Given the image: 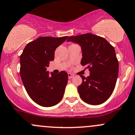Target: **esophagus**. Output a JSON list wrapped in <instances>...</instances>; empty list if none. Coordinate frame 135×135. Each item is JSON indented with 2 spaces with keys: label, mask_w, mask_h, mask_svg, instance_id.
Segmentation results:
<instances>
[{
  "label": "esophagus",
  "mask_w": 135,
  "mask_h": 135,
  "mask_svg": "<svg viewBox=\"0 0 135 135\" xmlns=\"http://www.w3.org/2000/svg\"><path fill=\"white\" fill-rule=\"evenodd\" d=\"M68 76H69V79H71V78H72L74 77V75L72 74L69 73V74H68Z\"/></svg>",
  "instance_id": "1"
}]
</instances>
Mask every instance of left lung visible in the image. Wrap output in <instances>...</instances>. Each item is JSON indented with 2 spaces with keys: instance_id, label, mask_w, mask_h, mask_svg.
Segmentation results:
<instances>
[{
  "instance_id": "8db88e82",
  "label": "left lung",
  "mask_w": 135,
  "mask_h": 135,
  "mask_svg": "<svg viewBox=\"0 0 135 135\" xmlns=\"http://www.w3.org/2000/svg\"><path fill=\"white\" fill-rule=\"evenodd\" d=\"M67 41L80 45L81 64L90 71L88 77L80 76L82 83L78 90L81 99L94 105L104 103L111 96L118 76L114 47L105 38L90 33L70 36Z\"/></svg>"
}]
</instances>
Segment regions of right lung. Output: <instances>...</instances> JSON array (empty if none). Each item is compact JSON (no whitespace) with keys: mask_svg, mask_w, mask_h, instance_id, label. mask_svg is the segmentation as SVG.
Returning <instances> with one entry per match:
<instances>
[{"mask_svg":"<svg viewBox=\"0 0 135 135\" xmlns=\"http://www.w3.org/2000/svg\"><path fill=\"white\" fill-rule=\"evenodd\" d=\"M68 36L40 37L29 42L20 56V74L27 93L37 104L52 107L63 97L68 74L46 70L50 61L54 59V52Z\"/></svg>","mask_w":135,"mask_h":135,"instance_id":"1","label":"right lung"}]
</instances>
